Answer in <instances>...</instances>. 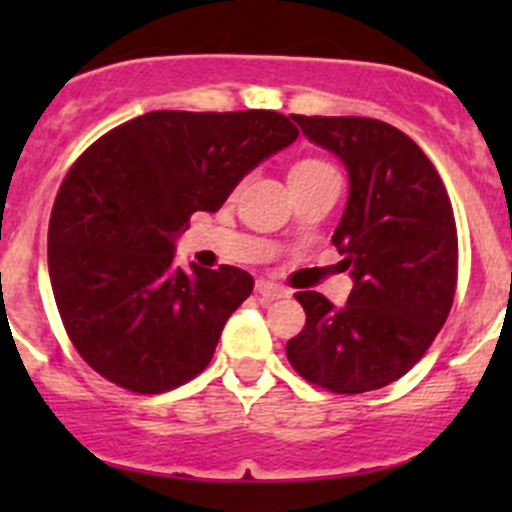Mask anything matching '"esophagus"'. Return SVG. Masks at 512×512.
<instances>
[{
  "label": "esophagus",
  "mask_w": 512,
  "mask_h": 512,
  "mask_svg": "<svg viewBox=\"0 0 512 512\" xmlns=\"http://www.w3.org/2000/svg\"><path fill=\"white\" fill-rule=\"evenodd\" d=\"M255 289H257V294L265 299V302H275V299L289 297V289L275 285V282H270V280H257Z\"/></svg>",
  "instance_id": "34e87169"
}]
</instances>
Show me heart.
Returning a JSON list of instances; mask_svg holds the SVG:
<instances>
[{
    "label": "heart",
    "instance_id": "obj_1",
    "mask_svg": "<svg viewBox=\"0 0 512 512\" xmlns=\"http://www.w3.org/2000/svg\"><path fill=\"white\" fill-rule=\"evenodd\" d=\"M329 168L327 163H322V160H314V158H307V160H299V163H294V168L289 170V175H302V173H314V170H324Z\"/></svg>",
    "mask_w": 512,
    "mask_h": 512
}]
</instances>
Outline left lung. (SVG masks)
Segmentation results:
<instances>
[{"mask_svg":"<svg viewBox=\"0 0 512 512\" xmlns=\"http://www.w3.org/2000/svg\"><path fill=\"white\" fill-rule=\"evenodd\" d=\"M292 121L347 168V208L332 242L354 287L342 307L319 292H297L307 324L287 342V359L334 394L381 389L421 359L451 312L458 272L451 200L426 153L389 123Z\"/></svg>","mask_w":512,"mask_h":512,"instance_id":"8db88e82","label":"left lung"}]
</instances>
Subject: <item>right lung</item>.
<instances>
[{
	"label": "right lung",
	"mask_w": 512,
	"mask_h": 512,
	"mask_svg": "<svg viewBox=\"0 0 512 512\" xmlns=\"http://www.w3.org/2000/svg\"><path fill=\"white\" fill-rule=\"evenodd\" d=\"M299 131L275 111H151L101 136L69 170L49 220V277L76 352L103 379L160 394L213 359L255 280L175 267L193 213H218Z\"/></svg>",
	"instance_id": "1"
}]
</instances>
